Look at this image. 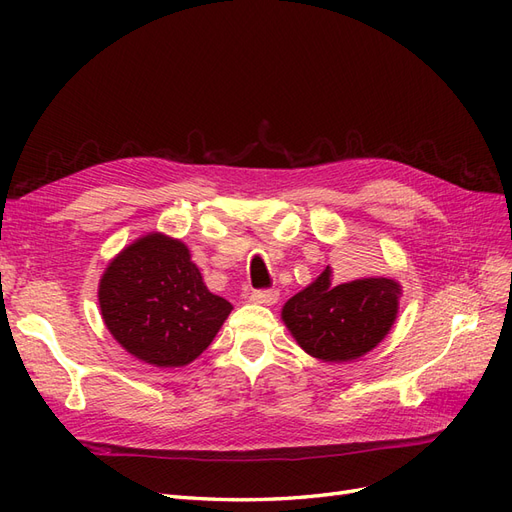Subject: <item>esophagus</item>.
<instances>
[{
	"label": "esophagus",
	"mask_w": 512,
	"mask_h": 512,
	"mask_svg": "<svg viewBox=\"0 0 512 512\" xmlns=\"http://www.w3.org/2000/svg\"><path fill=\"white\" fill-rule=\"evenodd\" d=\"M277 299H280L277 290H254L252 292V301L260 303V305H273V303H277Z\"/></svg>",
	"instance_id": "obj_1"
}]
</instances>
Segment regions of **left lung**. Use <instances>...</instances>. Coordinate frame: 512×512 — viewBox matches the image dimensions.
Listing matches in <instances>:
<instances>
[{
	"instance_id": "8db88e82",
	"label": "left lung",
	"mask_w": 512,
	"mask_h": 512,
	"mask_svg": "<svg viewBox=\"0 0 512 512\" xmlns=\"http://www.w3.org/2000/svg\"><path fill=\"white\" fill-rule=\"evenodd\" d=\"M399 299L401 284L391 277L363 275L337 284L327 267L284 303L282 320L309 356L324 363H348L389 335Z\"/></svg>"
}]
</instances>
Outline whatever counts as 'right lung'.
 Segmentation results:
<instances>
[{
    "label": "right lung",
    "mask_w": 512,
    "mask_h": 512,
    "mask_svg": "<svg viewBox=\"0 0 512 512\" xmlns=\"http://www.w3.org/2000/svg\"><path fill=\"white\" fill-rule=\"evenodd\" d=\"M98 303L115 342L160 369L198 359L232 312L226 299L207 288L190 247L158 230L138 237L108 262Z\"/></svg>",
    "instance_id": "obj_1"
}]
</instances>
